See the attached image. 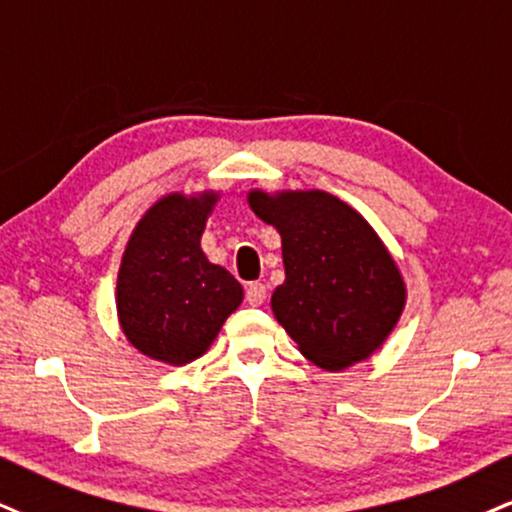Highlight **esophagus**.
Returning <instances> with one entry per match:
<instances>
[{
	"instance_id": "1",
	"label": "esophagus",
	"mask_w": 512,
	"mask_h": 512,
	"mask_svg": "<svg viewBox=\"0 0 512 512\" xmlns=\"http://www.w3.org/2000/svg\"><path fill=\"white\" fill-rule=\"evenodd\" d=\"M246 301H249L251 306H261L263 301H266V285H261V282L246 285Z\"/></svg>"
}]
</instances>
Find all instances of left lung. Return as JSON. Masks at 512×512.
Returning <instances> with one entry per match:
<instances>
[{
	"label": "left lung",
	"instance_id": "1",
	"mask_svg": "<svg viewBox=\"0 0 512 512\" xmlns=\"http://www.w3.org/2000/svg\"><path fill=\"white\" fill-rule=\"evenodd\" d=\"M282 239L285 282L270 308L308 361L339 372L387 342L406 308L399 263L356 208L323 189H249Z\"/></svg>",
	"mask_w": 512,
	"mask_h": 512
}]
</instances>
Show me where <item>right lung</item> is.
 Wrapping results in <instances>:
<instances>
[{
  "label": "right lung",
  "instance_id": "obj_1",
  "mask_svg": "<svg viewBox=\"0 0 512 512\" xmlns=\"http://www.w3.org/2000/svg\"><path fill=\"white\" fill-rule=\"evenodd\" d=\"M220 192H170L137 220L116 280V313L142 356L187 365L204 356L244 289L211 263L201 235Z\"/></svg>",
  "mask_w": 512,
  "mask_h": 512
}]
</instances>
